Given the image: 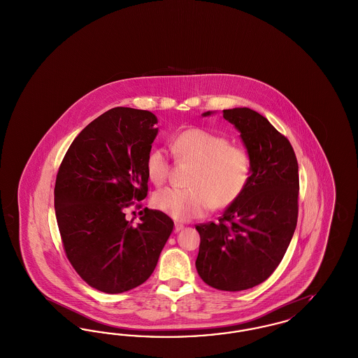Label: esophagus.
<instances>
[{"instance_id":"esophagus-1","label":"esophagus","mask_w":358,"mask_h":358,"mask_svg":"<svg viewBox=\"0 0 358 358\" xmlns=\"http://www.w3.org/2000/svg\"><path fill=\"white\" fill-rule=\"evenodd\" d=\"M181 229H184V225L180 224V222H176L174 224V232H180Z\"/></svg>"}]
</instances>
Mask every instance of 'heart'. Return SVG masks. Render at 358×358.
Masks as SVG:
<instances>
[{
    "label": "heart",
    "instance_id": "heart-1",
    "mask_svg": "<svg viewBox=\"0 0 358 358\" xmlns=\"http://www.w3.org/2000/svg\"><path fill=\"white\" fill-rule=\"evenodd\" d=\"M171 152L177 161L196 165L189 177L190 187H165L153 196L154 206L176 220L201 217L212 206L227 208L238 201L250 184L251 155L222 134L187 129L171 141ZM171 169L165 149H154L148 155L146 171L154 185H164Z\"/></svg>",
    "mask_w": 358,
    "mask_h": 358
}]
</instances>
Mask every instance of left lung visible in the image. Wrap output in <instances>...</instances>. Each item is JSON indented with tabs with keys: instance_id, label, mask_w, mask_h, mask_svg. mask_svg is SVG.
<instances>
[{
	"instance_id": "left-lung-1",
	"label": "left lung",
	"mask_w": 358,
	"mask_h": 358,
	"mask_svg": "<svg viewBox=\"0 0 358 358\" xmlns=\"http://www.w3.org/2000/svg\"><path fill=\"white\" fill-rule=\"evenodd\" d=\"M204 115H209L205 113ZM251 155V180L219 222L196 225V268L213 289L241 291L263 283L289 248L298 220L299 173L289 139L263 115L241 107L224 110Z\"/></svg>"
}]
</instances>
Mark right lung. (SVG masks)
Segmentation results:
<instances>
[{"label":"right lung","mask_w":358,"mask_h":358,"mask_svg":"<svg viewBox=\"0 0 358 358\" xmlns=\"http://www.w3.org/2000/svg\"><path fill=\"white\" fill-rule=\"evenodd\" d=\"M146 110L115 107L73 139L55 184V212L66 256L94 289L120 294L146 282L174 222L145 208L141 222L126 209L148 196L146 159L158 133Z\"/></svg>","instance_id":"1"}]
</instances>
